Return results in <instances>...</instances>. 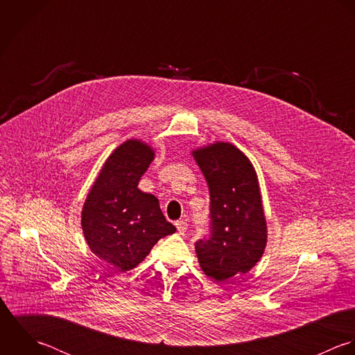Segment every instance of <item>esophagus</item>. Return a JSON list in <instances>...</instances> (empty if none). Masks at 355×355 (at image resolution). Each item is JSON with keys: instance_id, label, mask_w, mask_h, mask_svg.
I'll list each match as a JSON object with an SVG mask.
<instances>
[{"instance_id": "1", "label": "esophagus", "mask_w": 355, "mask_h": 355, "mask_svg": "<svg viewBox=\"0 0 355 355\" xmlns=\"http://www.w3.org/2000/svg\"><path fill=\"white\" fill-rule=\"evenodd\" d=\"M175 226H177V230H178L180 234H184L187 232V229H188V223L185 220H177Z\"/></svg>"}]
</instances>
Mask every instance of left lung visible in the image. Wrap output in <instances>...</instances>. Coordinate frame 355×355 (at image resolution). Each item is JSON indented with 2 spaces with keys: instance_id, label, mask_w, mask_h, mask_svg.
I'll return each mask as SVG.
<instances>
[{
  "instance_id": "left-lung-1",
  "label": "left lung",
  "mask_w": 355,
  "mask_h": 355,
  "mask_svg": "<svg viewBox=\"0 0 355 355\" xmlns=\"http://www.w3.org/2000/svg\"><path fill=\"white\" fill-rule=\"evenodd\" d=\"M193 156L210 189V234L195 243L205 275L215 282L250 272L268 240L257 173L229 142L199 148Z\"/></svg>"
}]
</instances>
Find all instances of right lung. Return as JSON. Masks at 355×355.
I'll use <instances>...</instances> for the list:
<instances>
[{"label": "right lung", "instance_id": "1", "mask_svg": "<svg viewBox=\"0 0 355 355\" xmlns=\"http://www.w3.org/2000/svg\"><path fill=\"white\" fill-rule=\"evenodd\" d=\"M153 155L144 142H123L104 163L83 205L80 222L89 248L121 272L136 268L162 237L175 232L159 200L137 188Z\"/></svg>", "mask_w": 355, "mask_h": 355}]
</instances>
